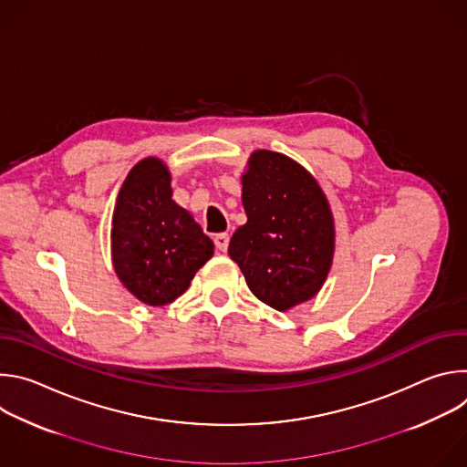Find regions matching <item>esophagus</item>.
Returning <instances> with one entry per match:
<instances>
[{
	"label": "esophagus",
	"instance_id": "esophagus-1",
	"mask_svg": "<svg viewBox=\"0 0 467 467\" xmlns=\"http://www.w3.org/2000/svg\"><path fill=\"white\" fill-rule=\"evenodd\" d=\"M214 244H216V247L220 249V251H227V247H229V234L227 233H218L216 236H214Z\"/></svg>",
	"mask_w": 467,
	"mask_h": 467
}]
</instances>
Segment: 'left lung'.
<instances>
[{
	"instance_id": "obj_1",
	"label": "left lung",
	"mask_w": 467,
	"mask_h": 467,
	"mask_svg": "<svg viewBox=\"0 0 467 467\" xmlns=\"http://www.w3.org/2000/svg\"><path fill=\"white\" fill-rule=\"evenodd\" d=\"M247 223L229 244L249 290L286 312L312 299L335 258V216L316 177L294 159L256 150L242 173Z\"/></svg>"
}]
</instances>
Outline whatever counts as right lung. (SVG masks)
Instances as JSON below:
<instances>
[{
  "label": "right lung",
  "instance_id": "obj_1",
  "mask_svg": "<svg viewBox=\"0 0 467 467\" xmlns=\"http://www.w3.org/2000/svg\"><path fill=\"white\" fill-rule=\"evenodd\" d=\"M171 195L166 162L146 157L127 173L112 213L114 272L150 306H164L182 296L214 254L213 240Z\"/></svg>",
  "mask_w": 467,
  "mask_h": 467
}]
</instances>
